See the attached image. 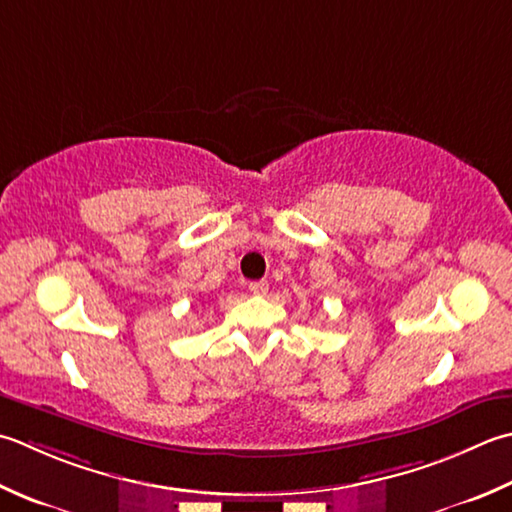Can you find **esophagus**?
I'll return each mask as SVG.
<instances>
[{
    "label": "esophagus",
    "mask_w": 512,
    "mask_h": 512,
    "mask_svg": "<svg viewBox=\"0 0 512 512\" xmlns=\"http://www.w3.org/2000/svg\"><path fill=\"white\" fill-rule=\"evenodd\" d=\"M248 290L253 295H266L268 293V282H266V279H259V282H250Z\"/></svg>",
    "instance_id": "1"
}]
</instances>
